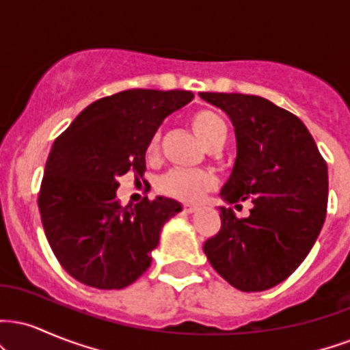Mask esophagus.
<instances>
[{
  "label": "esophagus",
  "instance_id": "1",
  "mask_svg": "<svg viewBox=\"0 0 350 350\" xmlns=\"http://www.w3.org/2000/svg\"><path fill=\"white\" fill-rule=\"evenodd\" d=\"M183 208H184V212H187V214H191V212H196V211H198V206H196V204L184 202V204H183Z\"/></svg>",
  "mask_w": 350,
  "mask_h": 350
}]
</instances>
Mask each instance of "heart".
<instances>
[{
	"label": "heart",
	"instance_id": "obj_1",
	"mask_svg": "<svg viewBox=\"0 0 350 350\" xmlns=\"http://www.w3.org/2000/svg\"><path fill=\"white\" fill-rule=\"evenodd\" d=\"M191 126L198 138L204 143V146L211 150L217 143L226 142L227 126L224 120L212 110H199L192 115ZM159 143L161 135L154 133L151 136L146 146V154L152 158L159 152ZM217 180L211 172L207 171H183L171 170L161 176L156 184V189L164 196L172 199L184 200V202H196L204 194L215 187Z\"/></svg>",
	"mask_w": 350,
	"mask_h": 350
}]
</instances>
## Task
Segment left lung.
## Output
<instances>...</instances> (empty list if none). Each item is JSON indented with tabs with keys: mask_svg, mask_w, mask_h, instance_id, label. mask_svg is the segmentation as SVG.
Returning <instances> with one entry per match:
<instances>
[{
	"mask_svg": "<svg viewBox=\"0 0 350 350\" xmlns=\"http://www.w3.org/2000/svg\"><path fill=\"white\" fill-rule=\"evenodd\" d=\"M230 116L237 159L222 198L252 199L247 219L220 207L222 226L204 243L214 270L237 290L276 286L311 252L327 212V166L308 128L270 100L202 92Z\"/></svg>",
	"mask_w": 350,
	"mask_h": 350,
	"instance_id": "obj_1",
	"label": "left lung"
}]
</instances>
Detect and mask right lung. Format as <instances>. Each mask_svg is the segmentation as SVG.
I'll use <instances>...</instances> for the list:
<instances>
[{"label": "right lung", "mask_w": 350, "mask_h": 350, "mask_svg": "<svg viewBox=\"0 0 350 350\" xmlns=\"http://www.w3.org/2000/svg\"><path fill=\"white\" fill-rule=\"evenodd\" d=\"M192 98L187 90H123L88 105L57 136L38 204L47 242L72 278L122 290L150 268L159 232L180 204L143 198L123 207L116 200L118 178H143L151 136Z\"/></svg>", "instance_id": "obj_1"}]
</instances>
